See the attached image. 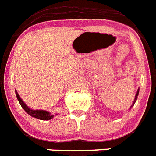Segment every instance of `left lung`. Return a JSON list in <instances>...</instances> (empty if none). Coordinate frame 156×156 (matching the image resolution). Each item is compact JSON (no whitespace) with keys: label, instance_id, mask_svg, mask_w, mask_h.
<instances>
[{"label":"left lung","instance_id":"8db88e82","mask_svg":"<svg viewBox=\"0 0 156 156\" xmlns=\"http://www.w3.org/2000/svg\"><path fill=\"white\" fill-rule=\"evenodd\" d=\"M138 92H139V89H138V90H137V94H136V95H135V98H134V102H133V104H132V106H130V107H132V106H134V103H135L136 100H137V95H138Z\"/></svg>","mask_w":156,"mask_h":156}]
</instances>
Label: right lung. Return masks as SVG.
<instances>
[{
    "instance_id": "add662e5",
    "label": "right lung",
    "mask_w": 156,
    "mask_h": 156,
    "mask_svg": "<svg viewBox=\"0 0 156 156\" xmlns=\"http://www.w3.org/2000/svg\"><path fill=\"white\" fill-rule=\"evenodd\" d=\"M15 94H16L17 99L19 100L21 106H22V107L25 109V111H26L28 114L30 115L31 116L43 120H50V119H52L54 117V115H51L50 113H49V112L47 111H45V110H33V109H30L27 106H26V103L22 100V99L20 98V96H19V95L18 94L17 91H15Z\"/></svg>"
}]
</instances>
